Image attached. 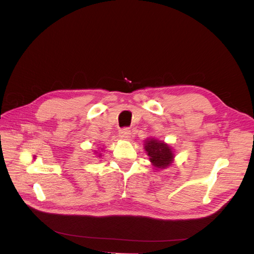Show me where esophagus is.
<instances>
[{
	"instance_id": "obj_1",
	"label": "esophagus",
	"mask_w": 254,
	"mask_h": 254,
	"mask_svg": "<svg viewBox=\"0 0 254 254\" xmlns=\"http://www.w3.org/2000/svg\"><path fill=\"white\" fill-rule=\"evenodd\" d=\"M121 139H124V140H129L130 136H131V131L128 128H123L122 130H120V133H119Z\"/></svg>"
}]
</instances>
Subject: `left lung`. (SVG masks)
I'll list each match as a JSON object with an SVG mask.
<instances>
[{"instance_id":"1","label":"left lung","mask_w":254,"mask_h":254,"mask_svg":"<svg viewBox=\"0 0 254 254\" xmlns=\"http://www.w3.org/2000/svg\"><path fill=\"white\" fill-rule=\"evenodd\" d=\"M144 148L146 152H147V156L149 157L151 164L157 170L166 168L173 163L174 152L166 143L159 141L155 139V137H149L145 142Z\"/></svg>"}]
</instances>
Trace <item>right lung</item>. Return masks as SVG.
Segmentation results:
<instances>
[{
	"label": "right lung",
	"mask_w": 254,
	"mask_h": 254,
	"mask_svg": "<svg viewBox=\"0 0 254 254\" xmlns=\"http://www.w3.org/2000/svg\"><path fill=\"white\" fill-rule=\"evenodd\" d=\"M96 153H97V152H96ZM99 156H101V153H99V155H98V157H99Z\"/></svg>",
	"instance_id": "1"
}]
</instances>
